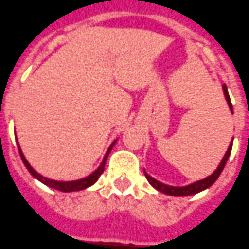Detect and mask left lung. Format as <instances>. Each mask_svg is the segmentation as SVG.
Instances as JSON below:
<instances>
[{"label": "left lung", "mask_w": 249, "mask_h": 249, "mask_svg": "<svg viewBox=\"0 0 249 249\" xmlns=\"http://www.w3.org/2000/svg\"><path fill=\"white\" fill-rule=\"evenodd\" d=\"M223 93H225L226 101H228V104H229L230 111L233 112V105H231V101H230L229 93H228V88H226V85H223ZM231 146H233V142L230 144L229 149H228V152L225 153V156H223V159H222L221 164L218 166V168L215 170L213 174L210 175V177H207V178H204V179H201V181L191 183V185H188V186H182V188L168 186V185H164V183L156 181L155 178H152L151 175H148L146 173H145V177H146L148 182L151 183L155 189H158V191L161 192V193L170 195V196H191V195H196V193H198V192L204 191V189H207V188H210V186H211V185L218 179V177L221 175L222 170L225 168V164H226V161H228V159H229L230 152H231Z\"/></svg>", "instance_id": "obj_1"}]
</instances>
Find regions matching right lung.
I'll return each instance as SVG.
<instances>
[{"label": "right lung", "instance_id": "1", "mask_svg": "<svg viewBox=\"0 0 249 249\" xmlns=\"http://www.w3.org/2000/svg\"><path fill=\"white\" fill-rule=\"evenodd\" d=\"M113 145H115V142L109 146V149H108L107 153H105L103 163L100 164V167H98L94 173H91L89 177H86V178H83V179H79V181H71V182H60V181H53V179H48V178H45V177H42L41 174H38L34 168L28 164V161L26 160V158H24V155L21 153L20 146H19V153H20V158H21V160H23V163H24V166L27 167V170L31 173V175L35 177L38 181H41V182H43L45 185L51 186V188H53V189H57V191L60 192H76V191H82V189L89 188V186H91V185H93V183L96 182L98 178H100V175L103 174V171H104L107 158H108V155H109V152H111V149H112Z\"/></svg>", "mask_w": 249, "mask_h": 249}]
</instances>
